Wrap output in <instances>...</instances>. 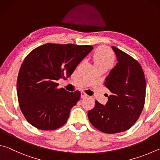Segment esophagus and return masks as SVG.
<instances>
[{"instance_id":"1","label":"esophagus","mask_w":160,"mask_h":160,"mask_svg":"<svg viewBox=\"0 0 160 160\" xmlns=\"http://www.w3.org/2000/svg\"><path fill=\"white\" fill-rule=\"evenodd\" d=\"M86 97H88V94H87L84 91L81 92V98H85Z\"/></svg>"}]
</instances>
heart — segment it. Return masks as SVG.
<instances>
[{
  "label": "heart",
  "instance_id": "heart-1",
  "mask_svg": "<svg viewBox=\"0 0 160 160\" xmlns=\"http://www.w3.org/2000/svg\"><path fill=\"white\" fill-rule=\"evenodd\" d=\"M93 61L96 67L109 68L114 63L115 56L109 48L101 47L94 52Z\"/></svg>",
  "mask_w": 160,
  "mask_h": 160
}]
</instances>
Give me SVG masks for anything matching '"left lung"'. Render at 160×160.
<instances>
[{
	"label": "left lung",
	"instance_id": "obj_1",
	"mask_svg": "<svg viewBox=\"0 0 160 160\" xmlns=\"http://www.w3.org/2000/svg\"><path fill=\"white\" fill-rule=\"evenodd\" d=\"M112 48L118 63L104 82L112 94L105 106L95 101V106L88 112L92 125L109 134L126 131L136 122L146 93L144 72L138 61L118 48Z\"/></svg>",
	"mask_w": 160,
	"mask_h": 160
}]
</instances>
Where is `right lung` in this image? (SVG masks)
<instances>
[{
  "label": "right lung",
  "instance_id": "right-lung-1",
  "mask_svg": "<svg viewBox=\"0 0 160 160\" xmlns=\"http://www.w3.org/2000/svg\"><path fill=\"white\" fill-rule=\"evenodd\" d=\"M91 45L47 43L34 48L22 62L17 80L22 113L38 129L53 131L67 122L80 92L57 88V80L69 78L92 50Z\"/></svg>",
  "mask_w": 160,
  "mask_h": 160
}]
</instances>
